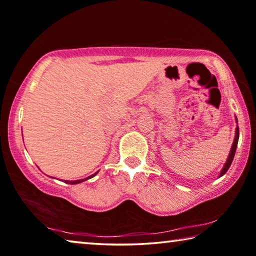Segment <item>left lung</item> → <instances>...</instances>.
<instances>
[{"label":"left lung","mask_w":256,"mask_h":256,"mask_svg":"<svg viewBox=\"0 0 256 256\" xmlns=\"http://www.w3.org/2000/svg\"><path fill=\"white\" fill-rule=\"evenodd\" d=\"M234 120H236V124H238V120H237V116H234ZM238 138H240V128H238V124L236 127V130H234V143L232 145V148H230V152H229V156L227 158V161H226L224 166H222V169H221L219 176H218V178L222 177V176L227 172L229 166H232V162L234 160V153H236V148H237V144H238Z\"/></svg>","instance_id":"obj_1"}]
</instances>
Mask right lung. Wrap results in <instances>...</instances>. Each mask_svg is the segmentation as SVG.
<instances>
[{
  "label": "right lung",
  "instance_id": "1",
  "mask_svg": "<svg viewBox=\"0 0 256 256\" xmlns=\"http://www.w3.org/2000/svg\"><path fill=\"white\" fill-rule=\"evenodd\" d=\"M98 174V172H95L94 174L88 176V177L85 178V179H79V180H71V182H70V180H64V182H66V184H70V185H77V184H80V182H85V180H88V179H90V178H93L94 176H96V174ZM52 178H53V177H52Z\"/></svg>",
  "mask_w": 256,
  "mask_h": 256
}]
</instances>
